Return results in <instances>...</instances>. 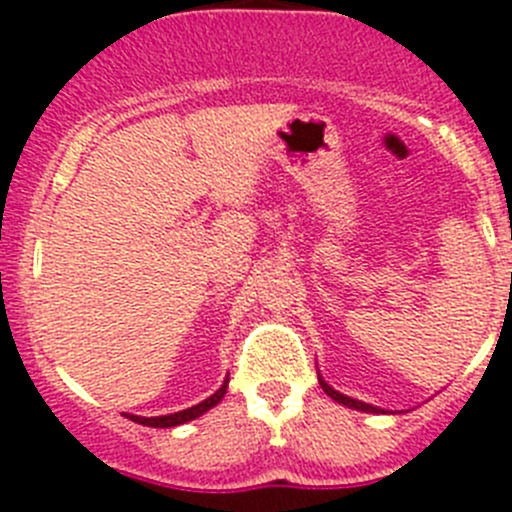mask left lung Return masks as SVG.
Wrapping results in <instances>:
<instances>
[{
	"mask_svg": "<svg viewBox=\"0 0 512 512\" xmlns=\"http://www.w3.org/2000/svg\"><path fill=\"white\" fill-rule=\"evenodd\" d=\"M319 386H322L324 389V394L327 396H332L334 401H337V404H342V406H349V409H356V411H364V414H386L384 409H379V406H371V404H364V401H356V399H352V396H344V394H339L337 389H332V386L327 384V381L322 379V376H319Z\"/></svg>",
	"mask_w": 512,
	"mask_h": 512,
	"instance_id": "left-lung-1",
	"label": "left lung"
}]
</instances>
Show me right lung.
<instances>
[{"mask_svg": "<svg viewBox=\"0 0 512 512\" xmlns=\"http://www.w3.org/2000/svg\"><path fill=\"white\" fill-rule=\"evenodd\" d=\"M227 381H230V379H225V381H223V386H220V389L215 391V394L210 396V399L200 401V404L190 406V409L178 411V414H168V416H151V418H148V416H133V414H123V416L131 418V421H136V423H143V426H151V428H170V426H180V423L193 421V418L203 416L205 411H210V409H213V406H218L220 401H223V396L227 394Z\"/></svg>", "mask_w": 512, "mask_h": 512, "instance_id": "right-lung-1", "label": "right lung"}]
</instances>
